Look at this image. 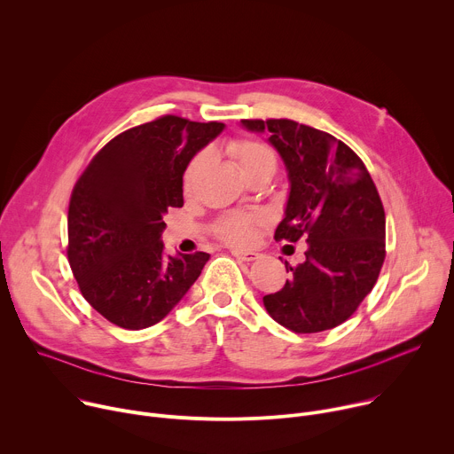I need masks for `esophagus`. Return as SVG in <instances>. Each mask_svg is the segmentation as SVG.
Segmentation results:
<instances>
[{
  "mask_svg": "<svg viewBox=\"0 0 454 454\" xmlns=\"http://www.w3.org/2000/svg\"><path fill=\"white\" fill-rule=\"evenodd\" d=\"M231 254L235 258H239V261H244V262H253L258 258L256 251H246V249H231Z\"/></svg>",
  "mask_w": 454,
  "mask_h": 454,
  "instance_id": "1",
  "label": "esophagus"
}]
</instances>
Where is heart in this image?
Segmentation results:
<instances>
[{
    "instance_id": "b5f03b06",
    "label": "heart",
    "mask_w": 454,
    "mask_h": 454,
    "mask_svg": "<svg viewBox=\"0 0 454 454\" xmlns=\"http://www.w3.org/2000/svg\"><path fill=\"white\" fill-rule=\"evenodd\" d=\"M226 151L228 154L237 161V165L240 167L242 174L262 167V165H277V158L275 153L262 142L258 140H249V138H235L230 140L226 144ZM205 167V156L200 154L193 158L184 172V188H192V184L196 183V179L200 177L201 170ZM215 231L221 239L237 244V246H246L253 240L254 237V228H253V219L247 215H226L223 217L217 226Z\"/></svg>"
}]
</instances>
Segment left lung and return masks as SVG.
Listing matches in <instances>:
<instances>
[{"instance_id":"8db88e82","label":"left lung","mask_w":454,"mask_h":454,"mask_svg":"<svg viewBox=\"0 0 454 454\" xmlns=\"http://www.w3.org/2000/svg\"><path fill=\"white\" fill-rule=\"evenodd\" d=\"M268 133L289 177L286 215L275 239L307 240L305 261L264 307L282 327L312 334L348 319L373 289L384 262L386 217L361 158L341 140L287 118L240 120Z\"/></svg>"}]
</instances>
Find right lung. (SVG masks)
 I'll return each mask as SVG.
<instances>
[{
	"mask_svg": "<svg viewBox=\"0 0 454 454\" xmlns=\"http://www.w3.org/2000/svg\"><path fill=\"white\" fill-rule=\"evenodd\" d=\"M224 129L165 114L127 129L91 160L68 208V262L88 303L114 325L161 321L210 254L163 251V215L183 207V174Z\"/></svg>",
	"mask_w": 454,
	"mask_h": 454,
	"instance_id": "add662e5",
	"label": "right lung"
}]
</instances>
